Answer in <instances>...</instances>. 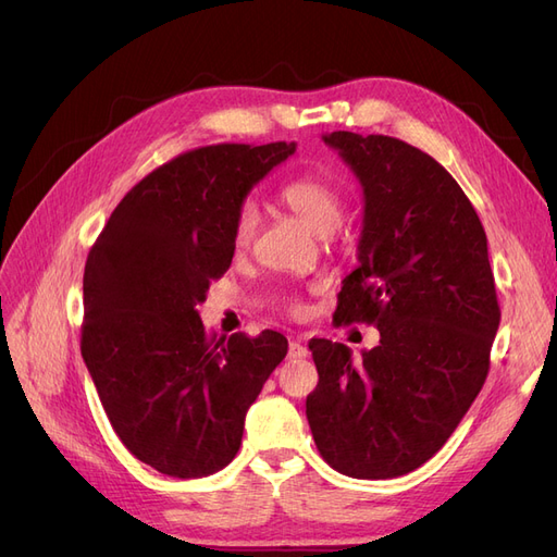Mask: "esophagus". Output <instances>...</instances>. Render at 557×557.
Returning a JSON list of instances; mask_svg holds the SVG:
<instances>
[{"label":"esophagus","instance_id":"obj_1","mask_svg":"<svg viewBox=\"0 0 557 557\" xmlns=\"http://www.w3.org/2000/svg\"><path fill=\"white\" fill-rule=\"evenodd\" d=\"M288 356L295 360V358H307L309 356V348L301 344L299 339H293L290 346H288Z\"/></svg>","mask_w":557,"mask_h":557}]
</instances>
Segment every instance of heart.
<instances>
[{"mask_svg":"<svg viewBox=\"0 0 557 557\" xmlns=\"http://www.w3.org/2000/svg\"><path fill=\"white\" fill-rule=\"evenodd\" d=\"M278 197L285 207H288L293 213H297L301 221H305L315 234L320 237H327L342 223L344 215V199L339 190L334 185L315 174H305L290 178L288 183L281 185ZM260 223V213L256 205L250 201H244V205L237 209V215H234V225H232V239L237 250H244L250 246L252 237L258 232ZM278 305L285 313L299 315L305 313V301H301L293 293H281Z\"/></svg>","mask_w":557,"mask_h":557,"instance_id":"1","label":"heart"}]
</instances>
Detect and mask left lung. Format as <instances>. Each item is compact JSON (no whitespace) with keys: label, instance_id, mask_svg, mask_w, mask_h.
Segmentation results:
<instances>
[{"label":"left lung","instance_id":"obj_1","mask_svg":"<svg viewBox=\"0 0 557 557\" xmlns=\"http://www.w3.org/2000/svg\"><path fill=\"white\" fill-rule=\"evenodd\" d=\"M364 193L358 269L334 325H376L381 342L311 339L318 385L307 418L323 460L352 479H395L440 450L476 399L499 327L476 209L444 166L383 134L332 132Z\"/></svg>","mask_w":557,"mask_h":557}]
</instances>
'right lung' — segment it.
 I'll return each instance as SVG.
<instances>
[{
	"label": "right lung",
	"instance_id": "1",
	"mask_svg": "<svg viewBox=\"0 0 557 557\" xmlns=\"http://www.w3.org/2000/svg\"><path fill=\"white\" fill-rule=\"evenodd\" d=\"M295 144L201 146L144 176L92 244L81 352L134 458L176 479L230 465L244 418L288 352L281 332L209 336L197 313L234 256L232 225Z\"/></svg>",
	"mask_w": 557,
	"mask_h": 557
}]
</instances>
